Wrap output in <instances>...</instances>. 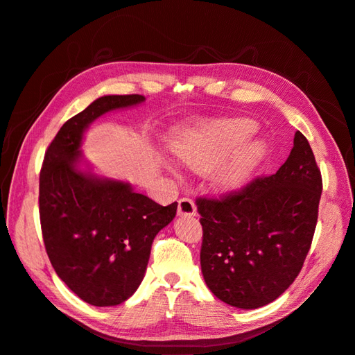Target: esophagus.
Wrapping results in <instances>:
<instances>
[{
  "label": "esophagus",
  "instance_id": "obj_1",
  "mask_svg": "<svg viewBox=\"0 0 355 355\" xmlns=\"http://www.w3.org/2000/svg\"><path fill=\"white\" fill-rule=\"evenodd\" d=\"M178 214L180 216H196L197 207L191 198H181L178 202Z\"/></svg>",
  "mask_w": 355,
  "mask_h": 355
}]
</instances>
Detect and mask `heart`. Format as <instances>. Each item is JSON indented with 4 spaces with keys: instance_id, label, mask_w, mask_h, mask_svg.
Here are the masks:
<instances>
[{
    "instance_id": "heart-1",
    "label": "heart",
    "mask_w": 355,
    "mask_h": 355,
    "mask_svg": "<svg viewBox=\"0 0 355 355\" xmlns=\"http://www.w3.org/2000/svg\"><path fill=\"white\" fill-rule=\"evenodd\" d=\"M255 129V123L250 119L200 121L180 132L171 149L184 166L200 174L210 171L229 153L230 157L218 163L213 171L211 184L219 191H234L243 186L264 155V145L259 141L241 143L248 139ZM164 165L174 177L180 178V171L174 164L165 161Z\"/></svg>"
}]
</instances>
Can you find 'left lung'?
I'll return each mask as SVG.
<instances>
[{"label": "left lung", "instance_id": "8db88e82", "mask_svg": "<svg viewBox=\"0 0 355 355\" xmlns=\"http://www.w3.org/2000/svg\"><path fill=\"white\" fill-rule=\"evenodd\" d=\"M322 177L297 130L287 161L222 200L198 198L200 266L213 295L239 309L274 302L299 275L318 220Z\"/></svg>", "mask_w": 355, "mask_h": 355}]
</instances>
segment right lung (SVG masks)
Listing matches in <instances>:
<instances>
[{
  "label": "right lung",
  "mask_w": 355,
  "mask_h": 355,
  "mask_svg": "<svg viewBox=\"0 0 355 355\" xmlns=\"http://www.w3.org/2000/svg\"><path fill=\"white\" fill-rule=\"evenodd\" d=\"M145 100L139 94L94 100L64 123L44 153L39 210L46 252L59 279L92 306H116L133 295L153 238L177 213V202L161 206L130 182L97 174L81 150L92 121Z\"/></svg>",
  "instance_id": "obj_1"
}]
</instances>
